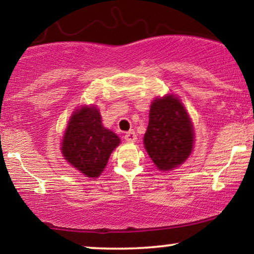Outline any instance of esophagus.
I'll use <instances>...</instances> for the list:
<instances>
[{"label":"esophagus","mask_w":254,"mask_h":254,"mask_svg":"<svg viewBox=\"0 0 254 254\" xmlns=\"http://www.w3.org/2000/svg\"><path fill=\"white\" fill-rule=\"evenodd\" d=\"M124 138H125V141H127V142H135L137 139V135H136L135 131L131 130V131H129V132L125 133Z\"/></svg>","instance_id":"1"}]
</instances>
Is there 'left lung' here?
I'll return each mask as SVG.
<instances>
[{
	"mask_svg": "<svg viewBox=\"0 0 254 254\" xmlns=\"http://www.w3.org/2000/svg\"><path fill=\"white\" fill-rule=\"evenodd\" d=\"M190 116L180 100L167 94L151 103L144 148L160 171H172L185 162L193 148Z\"/></svg>",
	"mask_w": 254,
	"mask_h": 254,
	"instance_id": "8db88e82",
	"label": "left lung"
}]
</instances>
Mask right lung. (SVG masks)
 Returning a JSON list of instances; mask_svg holds the SVG:
<instances>
[{
	"label": "right lung",
	"mask_w": 254,
	"mask_h": 254,
	"mask_svg": "<svg viewBox=\"0 0 254 254\" xmlns=\"http://www.w3.org/2000/svg\"><path fill=\"white\" fill-rule=\"evenodd\" d=\"M119 143V137L103 127L97 107L83 106L69 119L62 153L66 161L81 173L95 178L106 167L111 153Z\"/></svg>",
	"instance_id": "obj_1"
}]
</instances>
